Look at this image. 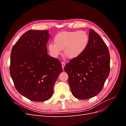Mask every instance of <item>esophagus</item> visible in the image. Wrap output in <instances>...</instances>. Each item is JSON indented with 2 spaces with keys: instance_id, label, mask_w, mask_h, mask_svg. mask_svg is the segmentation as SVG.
<instances>
[{
  "instance_id": "1",
  "label": "esophagus",
  "mask_w": 126,
  "mask_h": 126,
  "mask_svg": "<svg viewBox=\"0 0 126 126\" xmlns=\"http://www.w3.org/2000/svg\"><path fill=\"white\" fill-rule=\"evenodd\" d=\"M62 65L63 69H64V66H65V63H64V62H62Z\"/></svg>"
}]
</instances>
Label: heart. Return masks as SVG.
<instances>
[{
  "instance_id": "1",
  "label": "heart",
  "mask_w": 126,
  "mask_h": 126,
  "mask_svg": "<svg viewBox=\"0 0 126 126\" xmlns=\"http://www.w3.org/2000/svg\"><path fill=\"white\" fill-rule=\"evenodd\" d=\"M89 41V36L84 31L62 32L55 36V43H49L48 49L55 58L58 57L64 49V55L69 59H75L85 51Z\"/></svg>"
}]
</instances>
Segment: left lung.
Listing matches in <instances>:
<instances>
[{
    "instance_id": "1",
    "label": "left lung",
    "mask_w": 126,
    "mask_h": 126,
    "mask_svg": "<svg viewBox=\"0 0 126 126\" xmlns=\"http://www.w3.org/2000/svg\"><path fill=\"white\" fill-rule=\"evenodd\" d=\"M89 41L79 57L64 66L73 96L79 99L96 96L102 90L110 72V54L100 36L89 30Z\"/></svg>"
}]
</instances>
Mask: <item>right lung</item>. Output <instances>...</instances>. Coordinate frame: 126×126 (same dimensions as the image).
Masks as SVG:
<instances>
[{
  "instance_id": "1",
  "label": "right lung",
  "mask_w": 126,
  "mask_h": 126,
  "mask_svg": "<svg viewBox=\"0 0 126 126\" xmlns=\"http://www.w3.org/2000/svg\"><path fill=\"white\" fill-rule=\"evenodd\" d=\"M48 30H30L22 35L11 52L10 73L19 93L33 101L50 99L63 71L59 60L47 54Z\"/></svg>"
}]
</instances>
